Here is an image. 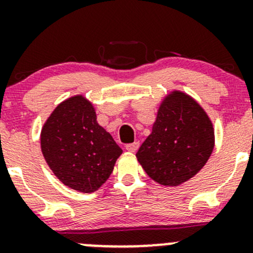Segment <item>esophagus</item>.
<instances>
[{
    "label": "esophagus",
    "mask_w": 253,
    "mask_h": 253,
    "mask_svg": "<svg viewBox=\"0 0 253 253\" xmlns=\"http://www.w3.org/2000/svg\"><path fill=\"white\" fill-rule=\"evenodd\" d=\"M138 147H140V143L134 142V143H127V145L126 146V151L131 152V153H135V152L138 149Z\"/></svg>",
    "instance_id": "1"
}]
</instances>
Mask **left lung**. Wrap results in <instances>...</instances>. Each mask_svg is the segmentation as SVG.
I'll use <instances>...</instances> for the list:
<instances>
[{"label":"left lung","mask_w":253,"mask_h":253,"mask_svg":"<svg viewBox=\"0 0 253 253\" xmlns=\"http://www.w3.org/2000/svg\"><path fill=\"white\" fill-rule=\"evenodd\" d=\"M213 146L212 123L202 106L189 95L172 91L160 105L136 158L156 182L178 186L199 172Z\"/></svg>","instance_id":"obj_1"}]
</instances>
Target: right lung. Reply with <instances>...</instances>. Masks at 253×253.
Segmentation results:
<instances>
[{
    "label": "right lung",
    "mask_w": 253,
    "mask_h": 253,
    "mask_svg": "<svg viewBox=\"0 0 253 253\" xmlns=\"http://www.w3.org/2000/svg\"><path fill=\"white\" fill-rule=\"evenodd\" d=\"M43 157L65 186L93 193L112 173L119 147L96 122L93 105L76 95L61 102L41 131Z\"/></svg>",
    "instance_id": "right-lung-1"
}]
</instances>
